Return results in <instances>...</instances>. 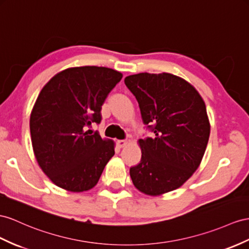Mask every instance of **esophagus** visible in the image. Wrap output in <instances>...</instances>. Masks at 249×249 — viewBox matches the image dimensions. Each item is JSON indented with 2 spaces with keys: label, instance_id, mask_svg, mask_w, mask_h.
<instances>
[{
  "label": "esophagus",
  "instance_id": "1",
  "mask_svg": "<svg viewBox=\"0 0 249 249\" xmlns=\"http://www.w3.org/2000/svg\"><path fill=\"white\" fill-rule=\"evenodd\" d=\"M126 145H127V142L125 141V140H119V141H117V146H118L119 148L125 147Z\"/></svg>",
  "mask_w": 249,
  "mask_h": 249
}]
</instances>
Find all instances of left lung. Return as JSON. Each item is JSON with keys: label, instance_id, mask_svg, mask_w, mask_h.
Returning a JSON list of instances; mask_svg holds the SVG:
<instances>
[{"label": "left lung", "instance_id": "obj_1", "mask_svg": "<svg viewBox=\"0 0 249 249\" xmlns=\"http://www.w3.org/2000/svg\"><path fill=\"white\" fill-rule=\"evenodd\" d=\"M124 82L155 133L138 141L142 158L129 170L133 185L152 196L181 187L200 166L208 143L210 124L202 97L190 83L167 72L131 74Z\"/></svg>", "mask_w": 249, "mask_h": 249}]
</instances>
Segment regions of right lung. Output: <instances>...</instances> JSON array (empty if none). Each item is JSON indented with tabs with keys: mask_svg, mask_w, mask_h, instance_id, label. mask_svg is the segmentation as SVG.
Listing matches in <instances>:
<instances>
[{
	"mask_svg": "<svg viewBox=\"0 0 249 249\" xmlns=\"http://www.w3.org/2000/svg\"><path fill=\"white\" fill-rule=\"evenodd\" d=\"M117 70L82 66L62 70L42 88L30 114L36 162L50 181L71 193L93 188L114 155V142L87 127L101 122V108L122 79Z\"/></svg>",
	"mask_w": 249,
	"mask_h": 249,
	"instance_id": "add662e5",
	"label": "right lung"
}]
</instances>
